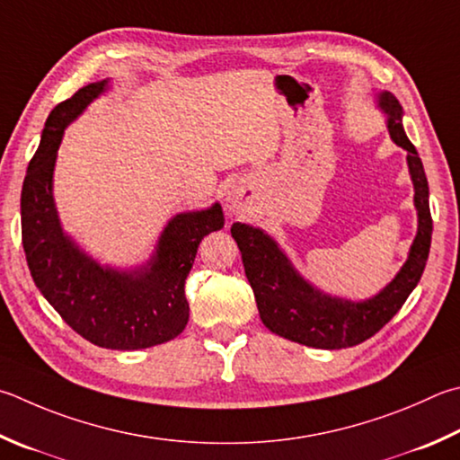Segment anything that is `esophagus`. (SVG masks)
Listing matches in <instances>:
<instances>
[{
  "label": "esophagus",
  "instance_id": "1",
  "mask_svg": "<svg viewBox=\"0 0 460 460\" xmlns=\"http://www.w3.org/2000/svg\"><path fill=\"white\" fill-rule=\"evenodd\" d=\"M227 207H229V211H231V213H243V211H245V207H247V199H245V195L241 193V190H235V189H233L231 193H229V197H227Z\"/></svg>",
  "mask_w": 460,
  "mask_h": 460
}]
</instances>
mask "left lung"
I'll use <instances>...</instances> for the list:
<instances>
[{
	"label": "left lung",
	"mask_w": 460,
	"mask_h": 460,
	"mask_svg": "<svg viewBox=\"0 0 460 460\" xmlns=\"http://www.w3.org/2000/svg\"><path fill=\"white\" fill-rule=\"evenodd\" d=\"M378 104L388 114L392 140L406 150L408 171L414 182V207L419 211V233L406 263L378 296L366 302H352L322 294L294 270L286 253L261 229L245 223H233L231 227L261 322L267 330L297 344L322 349L362 344L396 315L420 281L427 265L432 235L427 174L419 153L402 128V106L396 96L380 92Z\"/></svg>",
	"instance_id": "8db88e82"
}]
</instances>
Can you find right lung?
Instances as JSON below:
<instances>
[{
	"label": "right lung",
	"mask_w": 460,
	"mask_h": 460,
	"mask_svg": "<svg viewBox=\"0 0 460 460\" xmlns=\"http://www.w3.org/2000/svg\"><path fill=\"white\" fill-rule=\"evenodd\" d=\"M106 88L108 80L92 82L49 112L22 187V243L33 283L74 332L100 348L143 349L185 330V279L201 239L225 219L219 203L172 217L153 259L135 271L102 267L64 235L52 195L58 146Z\"/></svg>",
	"instance_id": "add662e5"
}]
</instances>
